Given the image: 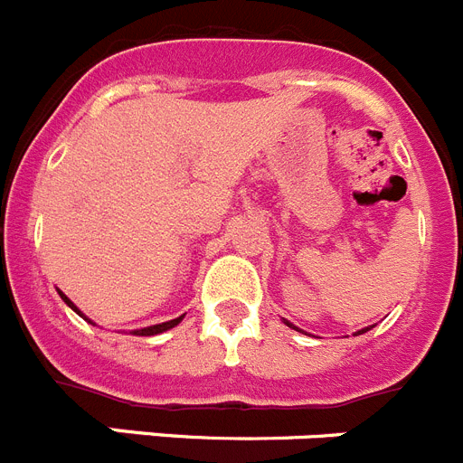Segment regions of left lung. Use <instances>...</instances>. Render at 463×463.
I'll list each match as a JSON object with an SVG mask.
<instances>
[{"instance_id": "8db88e82", "label": "left lung", "mask_w": 463, "mask_h": 463, "mask_svg": "<svg viewBox=\"0 0 463 463\" xmlns=\"http://www.w3.org/2000/svg\"><path fill=\"white\" fill-rule=\"evenodd\" d=\"M283 323L288 325V327H293V330L302 332V330H299V327H295V325H293V323H288V320H286V318H283ZM369 330H372V325H369V327H362V330H357V332H355V336H357V335H364V332H369Z\"/></svg>"}]
</instances>
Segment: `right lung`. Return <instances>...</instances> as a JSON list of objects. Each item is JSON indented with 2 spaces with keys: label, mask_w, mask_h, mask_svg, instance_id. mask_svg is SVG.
<instances>
[{
  "label": "right lung",
  "mask_w": 463,
  "mask_h": 463,
  "mask_svg": "<svg viewBox=\"0 0 463 463\" xmlns=\"http://www.w3.org/2000/svg\"><path fill=\"white\" fill-rule=\"evenodd\" d=\"M57 293H60V298H61V299H64V302H66V304H69L71 309L76 311V314H78V316H80V318H85V320H87V323H91V325H97V323H94V320H90V318H87V316H85V314H82V311H80V309H78L76 304L71 302V299H69V298H66V295H64V293H61V290H57ZM182 318H184V314H182V316H180V318L165 320V323H159V325H149V327H140V330H131V335H136V336H154V335H161V332H168V330H173L175 325H180V323H182Z\"/></svg>",
  "instance_id": "1"
}]
</instances>
